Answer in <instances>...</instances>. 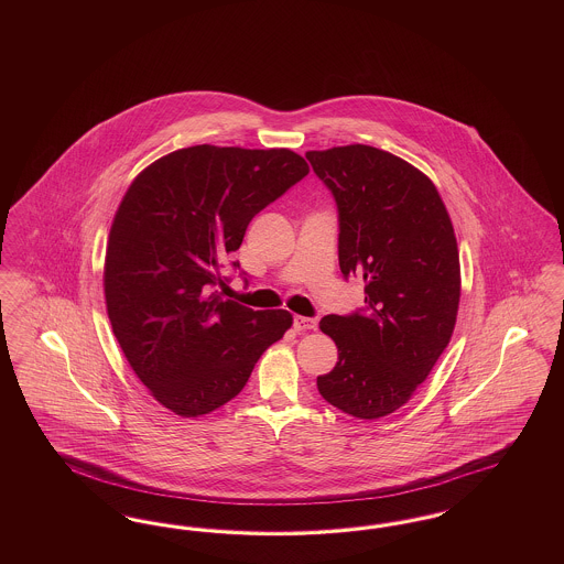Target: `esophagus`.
Wrapping results in <instances>:
<instances>
[{
  "label": "esophagus",
  "instance_id": "esophagus-1",
  "mask_svg": "<svg viewBox=\"0 0 564 564\" xmlns=\"http://www.w3.org/2000/svg\"><path fill=\"white\" fill-rule=\"evenodd\" d=\"M294 327L297 332H308V329H315L317 322L311 319V317H302V315H295Z\"/></svg>",
  "mask_w": 564,
  "mask_h": 564
}]
</instances>
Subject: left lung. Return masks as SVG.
I'll list each match as a JSON object with an SVG mask.
<instances>
[{"label":"left lung","instance_id":"obj_1","mask_svg":"<svg viewBox=\"0 0 564 564\" xmlns=\"http://www.w3.org/2000/svg\"><path fill=\"white\" fill-rule=\"evenodd\" d=\"M338 209V262L366 281V306L327 315L338 347L323 400L357 419H380L410 400L448 347L460 269L455 230L430 177L372 145L306 152Z\"/></svg>","mask_w":564,"mask_h":564}]
</instances>
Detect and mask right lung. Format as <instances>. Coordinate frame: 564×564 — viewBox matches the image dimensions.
<instances>
[{"mask_svg":"<svg viewBox=\"0 0 564 564\" xmlns=\"http://www.w3.org/2000/svg\"><path fill=\"white\" fill-rule=\"evenodd\" d=\"M308 173L292 150L192 145L137 175L109 232L106 302L134 375L180 416L241 393L288 311L224 300L221 269L249 221ZM239 269V262H232Z\"/></svg>","mask_w":564,"mask_h":564,"instance_id":"right-lung-1","label":"right lung"}]
</instances>
